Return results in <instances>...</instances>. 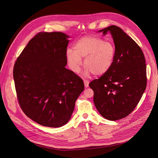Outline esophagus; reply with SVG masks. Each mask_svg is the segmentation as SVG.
<instances>
[{"mask_svg":"<svg viewBox=\"0 0 158 158\" xmlns=\"http://www.w3.org/2000/svg\"><path fill=\"white\" fill-rule=\"evenodd\" d=\"M84 85H85V88L88 87V85H89V81H88V80H84Z\"/></svg>","mask_w":158,"mask_h":158,"instance_id":"1","label":"esophagus"}]
</instances>
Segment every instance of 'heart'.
Returning a JSON list of instances; mask_svg holds the SVG:
<instances>
[{
  "mask_svg": "<svg viewBox=\"0 0 158 158\" xmlns=\"http://www.w3.org/2000/svg\"><path fill=\"white\" fill-rule=\"evenodd\" d=\"M114 45L110 41H103L100 38L88 35L80 39L74 45V49L66 52L67 59L70 69L78 73L84 59L85 67L84 75H101L111 67L115 56Z\"/></svg>",
  "mask_w": 158,
  "mask_h": 158,
  "instance_id": "obj_1",
  "label": "heart"
}]
</instances>
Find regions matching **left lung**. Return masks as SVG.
I'll return each mask as SVG.
<instances>
[{
	"mask_svg": "<svg viewBox=\"0 0 158 158\" xmlns=\"http://www.w3.org/2000/svg\"><path fill=\"white\" fill-rule=\"evenodd\" d=\"M99 31L111 34L115 56L111 68L89 86L100 114L116 121L129 115L140 101L147 85L146 61L140 47L119 27L111 25Z\"/></svg>",
	"mask_w": 158,
	"mask_h": 158,
	"instance_id": "1",
	"label": "left lung"
}]
</instances>
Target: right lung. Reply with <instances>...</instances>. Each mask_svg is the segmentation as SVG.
I'll return each instance as SVG.
<instances>
[{
    "label": "right lung",
    "mask_w": 158,
    "mask_h": 158,
    "mask_svg": "<svg viewBox=\"0 0 158 158\" xmlns=\"http://www.w3.org/2000/svg\"><path fill=\"white\" fill-rule=\"evenodd\" d=\"M69 37L60 31L38 33L14 65L19 105L27 116L44 127L67 124L84 90L83 80L65 68Z\"/></svg>",
    "instance_id": "obj_1"
}]
</instances>
